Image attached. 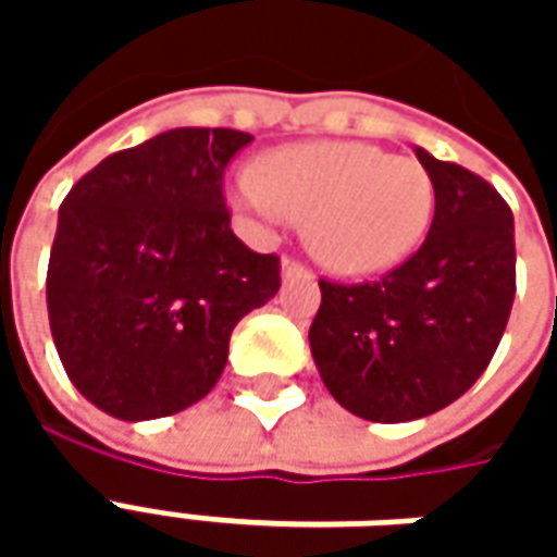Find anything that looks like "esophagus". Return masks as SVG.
Segmentation results:
<instances>
[{"instance_id": "1", "label": "esophagus", "mask_w": 557, "mask_h": 557, "mask_svg": "<svg viewBox=\"0 0 557 557\" xmlns=\"http://www.w3.org/2000/svg\"><path fill=\"white\" fill-rule=\"evenodd\" d=\"M292 274H310V268L304 265L298 256H283V277H292Z\"/></svg>"}]
</instances>
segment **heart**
I'll return each instance as SVG.
<instances>
[{
	"label": "heart",
	"instance_id": "obj_1",
	"mask_svg": "<svg viewBox=\"0 0 557 557\" xmlns=\"http://www.w3.org/2000/svg\"><path fill=\"white\" fill-rule=\"evenodd\" d=\"M235 196L262 220H304L319 262L339 274H373L418 247L435 208L430 170L363 143L277 148L265 175L244 170Z\"/></svg>",
	"mask_w": 557,
	"mask_h": 557
}]
</instances>
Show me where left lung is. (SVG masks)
Wrapping results in <instances>:
<instances>
[{
    "mask_svg": "<svg viewBox=\"0 0 557 557\" xmlns=\"http://www.w3.org/2000/svg\"><path fill=\"white\" fill-rule=\"evenodd\" d=\"M435 218L418 250L367 283L319 280L310 349L343 409L403 423L450 406L490 367L516 295L513 211L478 172L418 148Z\"/></svg>",
    "mask_w": 557,
    "mask_h": 557,
    "instance_id": "left-lung-1",
    "label": "left lung"
}]
</instances>
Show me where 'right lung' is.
Masks as SVG:
<instances>
[{
	"mask_svg": "<svg viewBox=\"0 0 557 557\" xmlns=\"http://www.w3.org/2000/svg\"><path fill=\"white\" fill-rule=\"evenodd\" d=\"M253 137L175 127L103 158L59 208L47 313L67 379L98 409L154 420L218 385L230 337L280 289V256L232 232L223 172Z\"/></svg>",
	"mask_w": 557,
	"mask_h": 557,
	"instance_id": "add662e5",
	"label": "right lung"
}]
</instances>
